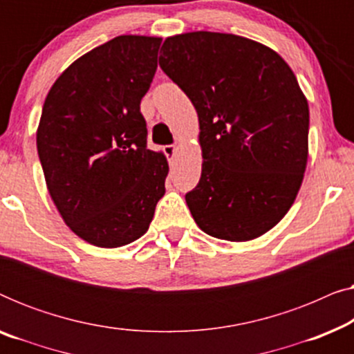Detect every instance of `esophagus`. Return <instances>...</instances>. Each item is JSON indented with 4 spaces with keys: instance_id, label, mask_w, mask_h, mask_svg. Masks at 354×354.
<instances>
[{
    "instance_id": "34e87169",
    "label": "esophagus",
    "mask_w": 354,
    "mask_h": 354,
    "mask_svg": "<svg viewBox=\"0 0 354 354\" xmlns=\"http://www.w3.org/2000/svg\"><path fill=\"white\" fill-rule=\"evenodd\" d=\"M164 153H166V156L169 159H174L177 154V147L176 145H167V147H164Z\"/></svg>"
}]
</instances>
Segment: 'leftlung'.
Masks as SVG:
<instances>
[{
    "label": "left lung",
    "mask_w": 354,
    "mask_h": 354,
    "mask_svg": "<svg viewBox=\"0 0 354 354\" xmlns=\"http://www.w3.org/2000/svg\"><path fill=\"white\" fill-rule=\"evenodd\" d=\"M159 66L192 100L201 178L185 195L196 225L229 241L264 235L292 207L308 162L309 108L269 46L217 32L164 40Z\"/></svg>",
    "instance_id": "1"
}]
</instances>
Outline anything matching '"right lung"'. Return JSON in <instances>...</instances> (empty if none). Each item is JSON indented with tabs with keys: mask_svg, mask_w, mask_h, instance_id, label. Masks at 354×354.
Listing matches in <instances>:
<instances>
[{
	"mask_svg": "<svg viewBox=\"0 0 354 354\" xmlns=\"http://www.w3.org/2000/svg\"><path fill=\"white\" fill-rule=\"evenodd\" d=\"M161 38L120 35L72 62L43 104L37 149L48 192L67 227L100 248L147 234L166 193L169 164L147 148L140 103Z\"/></svg>",
	"mask_w": 354,
	"mask_h": 354,
	"instance_id": "right-lung-1",
	"label": "right lung"
}]
</instances>
